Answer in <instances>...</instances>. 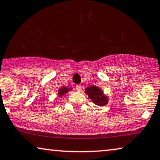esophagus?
Returning a JSON list of instances; mask_svg holds the SVG:
<instances>
[{"label":"esophagus","instance_id":"34e87169","mask_svg":"<svg viewBox=\"0 0 160 160\" xmlns=\"http://www.w3.org/2000/svg\"><path fill=\"white\" fill-rule=\"evenodd\" d=\"M75 89L76 91H78V92H80V91L81 90V86H80V85H77L75 86Z\"/></svg>","mask_w":160,"mask_h":160}]
</instances>
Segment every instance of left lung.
<instances>
[{
	"mask_svg": "<svg viewBox=\"0 0 160 160\" xmlns=\"http://www.w3.org/2000/svg\"><path fill=\"white\" fill-rule=\"evenodd\" d=\"M86 94L92 99L93 102L98 106H102L107 103L106 98L102 95V92L100 88L96 86H90L86 89Z\"/></svg>",
	"mask_w": 160,
	"mask_h": 160,
	"instance_id": "1",
	"label": "left lung"
}]
</instances>
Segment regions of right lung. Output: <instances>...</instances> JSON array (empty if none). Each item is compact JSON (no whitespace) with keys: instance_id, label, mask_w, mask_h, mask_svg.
Here are the masks:
<instances>
[{"instance_id":"obj_1","label":"right lung","mask_w":160,"mask_h":160,"mask_svg":"<svg viewBox=\"0 0 160 160\" xmlns=\"http://www.w3.org/2000/svg\"><path fill=\"white\" fill-rule=\"evenodd\" d=\"M68 88H66V87H63V88H60V89L59 90V95L60 97H61L62 94H64V93H66L68 92Z\"/></svg>"}]
</instances>
